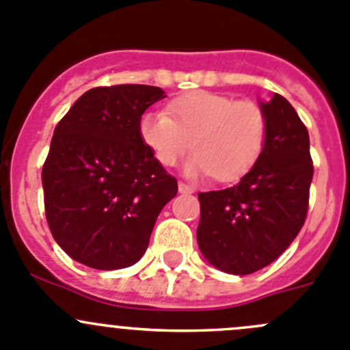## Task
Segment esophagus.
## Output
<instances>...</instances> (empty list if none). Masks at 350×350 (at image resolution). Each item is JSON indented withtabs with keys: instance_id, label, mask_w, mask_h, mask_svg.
Returning <instances> with one entry per match:
<instances>
[{
	"instance_id": "34e87169",
	"label": "esophagus",
	"mask_w": 350,
	"mask_h": 350,
	"mask_svg": "<svg viewBox=\"0 0 350 350\" xmlns=\"http://www.w3.org/2000/svg\"><path fill=\"white\" fill-rule=\"evenodd\" d=\"M178 189H179V193H183V195H191L193 193V188L189 185H186V183H179Z\"/></svg>"
}]
</instances>
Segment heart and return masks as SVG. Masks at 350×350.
Masks as SVG:
<instances>
[{"label":"heart","mask_w":350,"mask_h":350,"mask_svg":"<svg viewBox=\"0 0 350 350\" xmlns=\"http://www.w3.org/2000/svg\"><path fill=\"white\" fill-rule=\"evenodd\" d=\"M138 133L162 165H174L191 147L195 154L183 167L188 178L213 174L229 183L246 174L260 157L267 118L253 100L200 90L172 100L169 114L147 111Z\"/></svg>","instance_id":"b5f03b06"}]
</instances>
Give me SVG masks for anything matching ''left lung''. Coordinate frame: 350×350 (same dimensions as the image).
<instances>
[{
	"mask_svg": "<svg viewBox=\"0 0 350 350\" xmlns=\"http://www.w3.org/2000/svg\"><path fill=\"white\" fill-rule=\"evenodd\" d=\"M267 138L260 157L237 185L200 193L198 247L215 269L247 275L265 269L303 227L313 181L310 135L279 94L260 100Z\"/></svg>",
	"mask_w": 350,
	"mask_h": 350,
	"instance_id": "left-lung-1",
	"label": "left lung"
}]
</instances>
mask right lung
<instances>
[{"label": "right lung", "mask_w": 350, "mask_h": 350, "mask_svg": "<svg viewBox=\"0 0 350 350\" xmlns=\"http://www.w3.org/2000/svg\"><path fill=\"white\" fill-rule=\"evenodd\" d=\"M165 92L114 85L85 92L57 123L42 167L53 237L96 270L135 265L178 181L142 142L140 118Z\"/></svg>", "instance_id": "right-lung-1"}]
</instances>
